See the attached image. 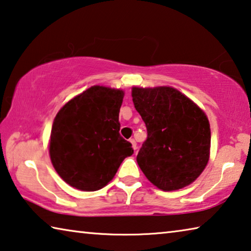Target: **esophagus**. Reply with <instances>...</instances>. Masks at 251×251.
<instances>
[{"mask_svg":"<svg viewBox=\"0 0 251 251\" xmlns=\"http://www.w3.org/2000/svg\"><path fill=\"white\" fill-rule=\"evenodd\" d=\"M129 142L132 143V147H133V149H134L135 151H136V150H137V144H136V141H135L134 138H130Z\"/></svg>","mask_w":251,"mask_h":251,"instance_id":"1","label":"esophagus"}]
</instances>
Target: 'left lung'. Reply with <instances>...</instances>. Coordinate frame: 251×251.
I'll return each instance as SVG.
<instances>
[{
  "label": "left lung",
  "instance_id": "obj_1",
  "mask_svg": "<svg viewBox=\"0 0 251 251\" xmlns=\"http://www.w3.org/2000/svg\"><path fill=\"white\" fill-rule=\"evenodd\" d=\"M133 102L147 128L137 163L163 191L191 184L208 164L211 130L200 107L172 87H133Z\"/></svg>",
  "mask_w": 251,
  "mask_h": 251
}]
</instances>
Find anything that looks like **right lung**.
Masks as SVG:
<instances>
[{"label":"right lung","mask_w":251,"mask_h":251,"mask_svg":"<svg viewBox=\"0 0 251 251\" xmlns=\"http://www.w3.org/2000/svg\"><path fill=\"white\" fill-rule=\"evenodd\" d=\"M123 98L121 89L93 86L58 111L50 135V158L73 188L100 190L134 153L132 144L119 134Z\"/></svg>","instance_id":"add662e5"}]
</instances>
